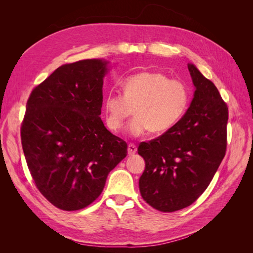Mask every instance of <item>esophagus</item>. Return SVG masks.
Returning <instances> with one entry per match:
<instances>
[{"mask_svg": "<svg viewBox=\"0 0 253 253\" xmlns=\"http://www.w3.org/2000/svg\"><path fill=\"white\" fill-rule=\"evenodd\" d=\"M137 152V147L134 143H129L127 145V154L128 155H134L135 153Z\"/></svg>", "mask_w": 253, "mask_h": 253, "instance_id": "obj_1", "label": "esophagus"}]
</instances>
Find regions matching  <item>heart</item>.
<instances>
[{"label":"heart","instance_id":"1","mask_svg":"<svg viewBox=\"0 0 253 253\" xmlns=\"http://www.w3.org/2000/svg\"><path fill=\"white\" fill-rule=\"evenodd\" d=\"M121 86L124 94L111 91L104 100L106 125L114 133L124 128L133 110L136 117L128 126L132 136L149 131L154 134L167 132L183 116L190 100L185 82L158 72L128 76Z\"/></svg>","mask_w":253,"mask_h":253}]
</instances>
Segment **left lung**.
Masks as SVG:
<instances>
[{
	"instance_id": "obj_1",
	"label": "left lung",
	"mask_w": 253,
	"mask_h": 253,
	"mask_svg": "<svg viewBox=\"0 0 253 253\" xmlns=\"http://www.w3.org/2000/svg\"><path fill=\"white\" fill-rule=\"evenodd\" d=\"M188 68L195 86L190 108L173 127L138 147L145 162L140 194L162 212L192 205L208 188L226 154L228 106L212 81L193 64Z\"/></svg>"
}]
</instances>
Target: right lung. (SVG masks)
<instances>
[{
    "label": "right lung",
    "mask_w": 253,
    "mask_h": 253,
    "mask_svg": "<svg viewBox=\"0 0 253 253\" xmlns=\"http://www.w3.org/2000/svg\"><path fill=\"white\" fill-rule=\"evenodd\" d=\"M108 62L81 60L58 67L30 94L21 141L36 187L57 208H85L101 194L127 144L100 118Z\"/></svg>",
    "instance_id": "add662e5"
}]
</instances>
